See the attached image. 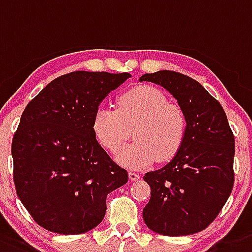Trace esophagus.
Masks as SVG:
<instances>
[{
  "mask_svg": "<svg viewBox=\"0 0 252 252\" xmlns=\"http://www.w3.org/2000/svg\"><path fill=\"white\" fill-rule=\"evenodd\" d=\"M139 178H140L139 173H135V172H133V171L129 172V180L130 181H138Z\"/></svg>",
  "mask_w": 252,
  "mask_h": 252,
  "instance_id": "1",
  "label": "esophagus"
}]
</instances>
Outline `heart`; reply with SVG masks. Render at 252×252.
<instances>
[{"mask_svg":"<svg viewBox=\"0 0 252 252\" xmlns=\"http://www.w3.org/2000/svg\"><path fill=\"white\" fill-rule=\"evenodd\" d=\"M131 134L134 142L117 153L121 164L143 168L154 160L167 162L180 152L187 130V118L160 89L151 85L131 88L119 96L117 109L99 106L93 130L109 152H115Z\"/></svg>","mask_w":252,"mask_h":252,"instance_id":"1","label":"heart"}]
</instances>
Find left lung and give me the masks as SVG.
Segmentation results:
<instances>
[{"label":"left lung","mask_w":252,"mask_h":252,"mask_svg":"<svg viewBox=\"0 0 252 252\" xmlns=\"http://www.w3.org/2000/svg\"><path fill=\"white\" fill-rule=\"evenodd\" d=\"M139 80L168 90L187 118L180 152L163 168L143 177L151 186L143 220L164 236L199 232L225 206L235 181V137L226 113L198 81L181 72L160 70Z\"/></svg>","instance_id":"left-lung-1"}]
</instances>
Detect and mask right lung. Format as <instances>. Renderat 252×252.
Here are the masks:
<instances>
[{"instance_id":"1","label":"right lung","mask_w":252,"mask_h":252,"mask_svg":"<svg viewBox=\"0 0 252 252\" xmlns=\"http://www.w3.org/2000/svg\"><path fill=\"white\" fill-rule=\"evenodd\" d=\"M130 74L72 71L27 104L12 139L13 182L36 223L79 235L103 221L106 196L128 182L95 138L99 104Z\"/></svg>"}]
</instances>
